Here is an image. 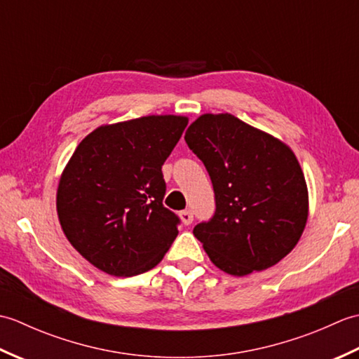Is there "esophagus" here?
<instances>
[{
    "mask_svg": "<svg viewBox=\"0 0 359 359\" xmlns=\"http://www.w3.org/2000/svg\"><path fill=\"white\" fill-rule=\"evenodd\" d=\"M193 211L191 210H184L180 211V219L182 222H184V225H191L193 224Z\"/></svg>",
    "mask_w": 359,
    "mask_h": 359,
    "instance_id": "1",
    "label": "esophagus"
}]
</instances>
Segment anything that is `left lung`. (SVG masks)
<instances>
[{
  "label": "left lung",
  "mask_w": 359,
  "mask_h": 359,
  "mask_svg": "<svg viewBox=\"0 0 359 359\" xmlns=\"http://www.w3.org/2000/svg\"><path fill=\"white\" fill-rule=\"evenodd\" d=\"M185 142L215 189V216L193 230L211 262L233 276L278 264L309 217L307 184L294 152L231 114H203L187 129Z\"/></svg>",
  "instance_id": "8db88e82"
}]
</instances>
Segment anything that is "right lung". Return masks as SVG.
<instances>
[{
  "mask_svg": "<svg viewBox=\"0 0 359 359\" xmlns=\"http://www.w3.org/2000/svg\"><path fill=\"white\" fill-rule=\"evenodd\" d=\"M188 118L147 116L94 129L60 177L57 212L72 247L111 276H135L162 261L179 217L163 207L162 165Z\"/></svg>",
  "mask_w": 359,
  "mask_h": 359,
  "instance_id": "right-lung-1",
  "label": "right lung"
}]
</instances>
